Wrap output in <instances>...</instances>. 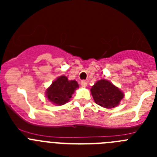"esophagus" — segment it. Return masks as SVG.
Segmentation results:
<instances>
[{
    "mask_svg": "<svg viewBox=\"0 0 157 157\" xmlns=\"http://www.w3.org/2000/svg\"><path fill=\"white\" fill-rule=\"evenodd\" d=\"M81 85H82V86H83V87H86L87 86V82L85 81V80H83V81L81 82Z\"/></svg>",
    "mask_w": 157,
    "mask_h": 157,
    "instance_id": "esophagus-1",
    "label": "esophagus"
}]
</instances>
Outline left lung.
<instances>
[{"label": "left lung", "mask_w": 157, "mask_h": 157, "mask_svg": "<svg viewBox=\"0 0 157 157\" xmlns=\"http://www.w3.org/2000/svg\"><path fill=\"white\" fill-rule=\"evenodd\" d=\"M94 101L106 109H112L120 103L124 97L123 93L106 79L98 81L90 89Z\"/></svg>", "instance_id": "left-lung-1"}]
</instances>
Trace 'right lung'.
Masks as SVG:
<instances>
[{
  "label": "right lung",
  "instance_id": "obj_1",
  "mask_svg": "<svg viewBox=\"0 0 157 157\" xmlns=\"http://www.w3.org/2000/svg\"><path fill=\"white\" fill-rule=\"evenodd\" d=\"M78 84L75 80H68L64 75L58 77L46 90V98L56 105H63L68 102Z\"/></svg>",
  "mask_w": 157,
  "mask_h": 157
}]
</instances>
